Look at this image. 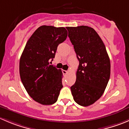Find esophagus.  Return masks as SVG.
<instances>
[{"instance_id": "1", "label": "esophagus", "mask_w": 129, "mask_h": 129, "mask_svg": "<svg viewBox=\"0 0 129 129\" xmlns=\"http://www.w3.org/2000/svg\"><path fill=\"white\" fill-rule=\"evenodd\" d=\"M62 72H63V74L66 75V74H67V73H68V71H65V70H63V71H62Z\"/></svg>"}]
</instances>
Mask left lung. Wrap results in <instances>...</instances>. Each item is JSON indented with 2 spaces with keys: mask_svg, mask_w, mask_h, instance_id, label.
<instances>
[{
  "mask_svg": "<svg viewBox=\"0 0 129 129\" xmlns=\"http://www.w3.org/2000/svg\"><path fill=\"white\" fill-rule=\"evenodd\" d=\"M66 28L79 62L71 92L77 104L87 107L103 95L110 76V61L103 41L93 28Z\"/></svg>",
  "mask_w": 129,
  "mask_h": 129,
  "instance_id": "1",
  "label": "left lung"
}]
</instances>
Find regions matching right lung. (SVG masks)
<instances>
[{
  "label": "right lung",
  "instance_id": "add662e5",
  "mask_svg": "<svg viewBox=\"0 0 129 129\" xmlns=\"http://www.w3.org/2000/svg\"><path fill=\"white\" fill-rule=\"evenodd\" d=\"M67 37L63 27L40 26L28 40L20 58L19 74L24 87L31 98L42 105L55 103L63 87L62 71L50 62L58 45Z\"/></svg>",
  "mask_w": 129,
  "mask_h": 129
}]
</instances>
